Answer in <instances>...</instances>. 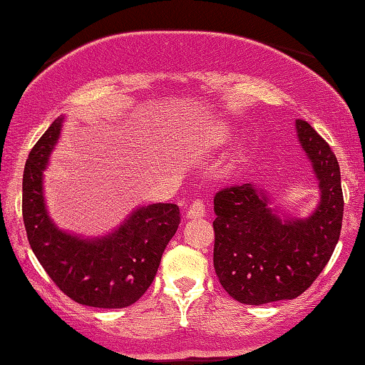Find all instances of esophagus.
<instances>
[{
    "instance_id": "obj_1",
    "label": "esophagus",
    "mask_w": 365,
    "mask_h": 365,
    "mask_svg": "<svg viewBox=\"0 0 365 365\" xmlns=\"http://www.w3.org/2000/svg\"><path fill=\"white\" fill-rule=\"evenodd\" d=\"M205 212H206L205 202H202L201 200H195L193 202H191V206L188 207L187 217L188 219H200V217H202V215H205Z\"/></svg>"
}]
</instances>
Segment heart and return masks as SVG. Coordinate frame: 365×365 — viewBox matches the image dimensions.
<instances>
[{"label":"heart","mask_w":365,"mask_h":365,"mask_svg":"<svg viewBox=\"0 0 365 365\" xmlns=\"http://www.w3.org/2000/svg\"><path fill=\"white\" fill-rule=\"evenodd\" d=\"M228 138V135H227V132L225 130H222V133L219 135V137L217 138H215V140H217L219 141V143H222V141H225Z\"/></svg>","instance_id":"heart-1"}]
</instances>
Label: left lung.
Returning a JSON list of instances; mask_svg holds the SVG:
<instances>
[{"label":"left lung","mask_w":365,"mask_h":365,"mask_svg":"<svg viewBox=\"0 0 365 365\" xmlns=\"http://www.w3.org/2000/svg\"><path fill=\"white\" fill-rule=\"evenodd\" d=\"M294 125L319 182V202L307 217L285 215L255 183L220 190L214 197V269L225 292L243 304L298 298L339 240L344 201L338 160L306 120L296 119Z\"/></svg>","instance_id":"obj_1"}]
</instances>
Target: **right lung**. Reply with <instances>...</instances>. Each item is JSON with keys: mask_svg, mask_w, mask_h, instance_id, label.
Returning a JSON list of instances; mask_svg holds the SVG:
<instances>
[{"mask_svg": "<svg viewBox=\"0 0 365 365\" xmlns=\"http://www.w3.org/2000/svg\"><path fill=\"white\" fill-rule=\"evenodd\" d=\"M58 117L29 154L22 178V217L38 262L78 304L120 309L137 302L156 277L165 246L180 224L172 202L138 206L103 237L66 232L49 217L43 174L63 130Z\"/></svg>", "mask_w": 365, "mask_h": 365, "instance_id": "add662e5", "label": "right lung"}]
</instances>
